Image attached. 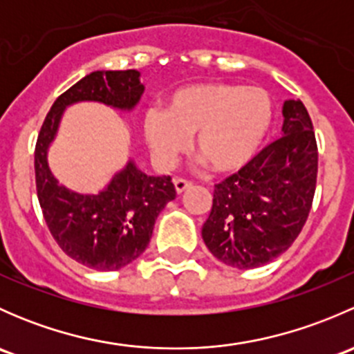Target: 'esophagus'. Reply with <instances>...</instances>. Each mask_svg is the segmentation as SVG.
I'll return each instance as SVG.
<instances>
[{
  "label": "esophagus",
  "instance_id": "esophagus-1",
  "mask_svg": "<svg viewBox=\"0 0 354 354\" xmlns=\"http://www.w3.org/2000/svg\"><path fill=\"white\" fill-rule=\"evenodd\" d=\"M174 188H176V194H183L185 190L192 188V181L183 180V178H176L174 180Z\"/></svg>",
  "mask_w": 354,
  "mask_h": 354
}]
</instances>
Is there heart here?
<instances>
[{
    "label": "heart",
    "mask_w": 354,
    "mask_h": 354,
    "mask_svg": "<svg viewBox=\"0 0 354 354\" xmlns=\"http://www.w3.org/2000/svg\"><path fill=\"white\" fill-rule=\"evenodd\" d=\"M272 124V101L260 87L200 82L178 88L164 113L145 116L144 133L162 166L174 164L194 137V151L216 173L238 171L252 160Z\"/></svg>",
    "instance_id": "heart-1"
}]
</instances>
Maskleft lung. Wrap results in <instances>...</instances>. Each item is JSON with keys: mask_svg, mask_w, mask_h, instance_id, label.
I'll return each instance as SVG.
<instances>
[{"mask_svg": "<svg viewBox=\"0 0 354 354\" xmlns=\"http://www.w3.org/2000/svg\"><path fill=\"white\" fill-rule=\"evenodd\" d=\"M283 116V137L216 185L203 223L209 252L234 269H255L286 252L312 209L319 164L312 120L299 99L284 101Z\"/></svg>", "mask_w": 354, "mask_h": 354, "instance_id": "8db88e82", "label": "left lung"}]
</instances>
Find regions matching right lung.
I'll return each instance as SVG.
<instances>
[{
	"mask_svg": "<svg viewBox=\"0 0 354 354\" xmlns=\"http://www.w3.org/2000/svg\"><path fill=\"white\" fill-rule=\"evenodd\" d=\"M144 91L137 70L92 71L56 99L37 137L35 187L46 224L59 248L88 269L118 270L137 260L151 241L157 216L176 190L171 176H149L130 159L99 194H78L56 180L49 147L68 106L101 102L131 111Z\"/></svg>",
	"mask_w": 354,
	"mask_h": 354,
	"instance_id": "obj_1",
	"label": "right lung"
}]
</instances>
